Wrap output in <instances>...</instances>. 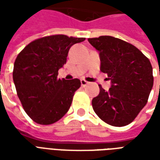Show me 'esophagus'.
<instances>
[{"mask_svg":"<svg viewBox=\"0 0 160 160\" xmlns=\"http://www.w3.org/2000/svg\"><path fill=\"white\" fill-rule=\"evenodd\" d=\"M80 83H81V86L85 87V86H87V84H88V82H87V80H84V79H81V80H80Z\"/></svg>","mask_w":160,"mask_h":160,"instance_id":"1","label":"esophagus"}]
</instances>
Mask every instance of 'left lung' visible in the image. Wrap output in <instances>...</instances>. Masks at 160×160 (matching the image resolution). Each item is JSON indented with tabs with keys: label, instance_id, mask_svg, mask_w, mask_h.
Wrapping results in <instances>:
<instances>
[{
	"label": "left lung",
	"instance_id": "left-lung-1",
	"mask_svg": "<svg viewBox=\"0 0 160 160\" xmlns=\"http://www.w3.org/2000/svg\"><path fill=\"white\" fill-rule=\"evenodd\" d=\"M88 42L99 52L100 70L111 82L107 92L99 86L92 108L104 122L126 126L148 103L153 85L151 62L135 46L114 37L88 38Z\"/></svg>",
	"mask_w": 160,
	"mask_h": 160
}]
</instances>
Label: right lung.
Here are the masks:
<instances>
[{"instance_id": "add662e5", "label": "right lung", "mask_w": 160, "mask_h": 160, "mask_svg": "<svg viewBox=\"0 0 160 160\" xmlns=\"http://www.w3.org/2000/svg\"><path fill=\"white\" fill-rule=\"evenodd\" d=\"M85 39L44 37L30 42L17 56L12 72L17 94L26 114L37 123H54L69 110L80 80H60L58 70L66 63L71 46Z\"/></svg>"}]
</instances>
